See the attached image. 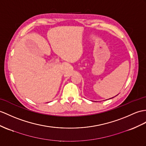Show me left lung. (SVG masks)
I'll return each instance as SVG.
<instances>
[{"mask_svg": "<svg viewBox=\"0 0 146 146\" xmlns=\"http://www.w3.org/2000/svg\"><path fill=\"white\" fill-rule=\"evenodd\" d=\"M110 99H111V98H110Z\"/></svg>", "mask_w": 146, "mask_h": 146, "instance_id": "obj_1", "label": "left lung"}]
</instances>
